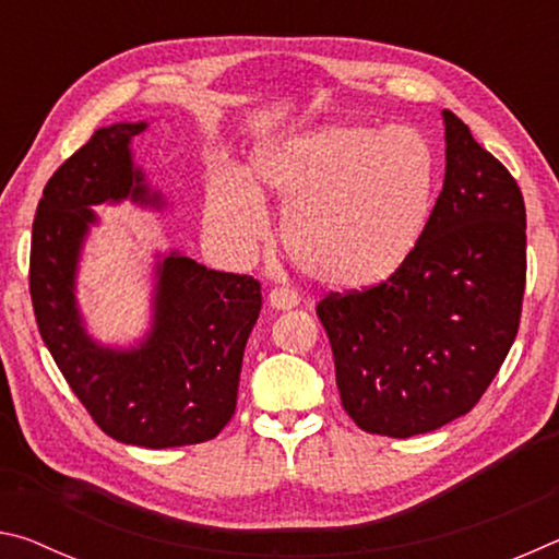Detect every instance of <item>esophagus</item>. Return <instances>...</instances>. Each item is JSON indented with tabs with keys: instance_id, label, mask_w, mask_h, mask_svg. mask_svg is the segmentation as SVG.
I'll list each match as a JSON object with an SVG mask.
<instances>
[{
	"instance_id": "esophagus-1",
	"label": "esophagus",
	"mask_w": 559,
	"mask_h": 559,
	"mask_svg": "<svg viewBox=\"0 0 559 559\" xmlns=\"http://www.w3.org/2000/svg\"><path fill=\"white\" fill-rule=\"evenodd\" d=\"M298 300H300L298 293L288 288V286H276V288H271V293H269V306L276 308V310L296 308Z\"/></svg>"
}]
</instances>
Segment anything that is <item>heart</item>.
<instances>
[{
  "mask_svg": "<svg viewBox=\"0 0 559 559\" xmlns=\"http://www.w3.org/2000/svg\"><path fill=\"white\" fill-rule=\"evenodd\" d=\"M433 157L406 128L333 126L293 135L257 157L253 179L214 169L206 224L236 257L269 234L261 194L286 204L281 239L300 273L330 288H362L400 266L431 206Z\"/></svg>",
  "mask_w": 559,
  "mask_h": 559,
  "instance_id": "b5f03b06",
  "label": "heart"
}]
</instances>
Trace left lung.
<instances>
[{
	"label": "left lung",
	"mask_w": 559,
	"mask_h": 559,
	"mask_svg": "<svg viewBox=\"0 0 559 559\" xmlns=\"http://www.w3.org/2000/svg\"><path fill=\"white\" fill-rule=\"evenodd\" d=\"M443 126L441 194L402 266L318 302L345 412L380 437L409 439L468 414L523 310V192L466 122L443 110Z\"/></svg>",
	"instance_id": "1"
}]
</instances>
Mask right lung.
Listing matches in <instances>:
<instances>
[{
    "mask_svg": "<svg viewBox=\"0 0 559 559\" xmlns=\"http://www.w3.org/2000/svg\"><path fill=\"white\" fill-rule=\"evenodd\" d=\"M145 128L96 130L46 182L32 229L29 290L44 345L93 421L120 443L173 449L214 439L234 416L261 283L173 251L155 266L153 325L138 345L108 347L86 333L75 273L98 222L91 206H165L132 163L130 140Z\"/></svg>",
    "mask_w": 559,
    "mask_h": 559,
    "instance_id": "obj_1",
    "label": "right lung"
}]
</instances>
